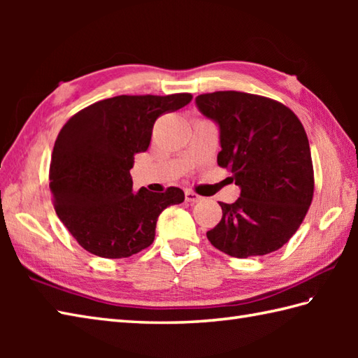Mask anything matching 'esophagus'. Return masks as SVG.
I'll return each mask as SVG.
<instances>
[{"mask_svg":"<svg viewBox=\"0 0 358 358\" xmlns=\"http://www.w3.org/2000/svg\"><path fill=\"white\" fill-rule=\"evenodd\" d=\"M185 196H186V201H187V203H191V204L201 201V196H200V195H196V194H195V192H192V191H186V192H185Z\"/></svg>","mask_w":358,"mask_h":358,"instance_id":"1","label":"esophagus"}]
</instances>
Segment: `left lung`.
<instances>
[{"label": "left lung", "instance_id": "left-lung-1", "mask_svg": "<svg viewBox=\"0 0 358 358\" xmlns=\"http://www.w3.org/2000/svg\"><path fill=\"white\" fill-rule=\"evenodd\" d=\"M195 104L218 126V166L240 187L237 201L220 203L222 222L208 231V240L235 258L280 249L300 227L314 195L305 127L291 109L260 95L224 90L199 95Z\"/></svg>", "mask_w": 358, "mask_h": 358}]
</instances>
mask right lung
<instances>
[{
  "instance_id": "right-lung-1",
  "label": "right lung",
  "mask_w": 358,
  "mask_h": 358,
  "mask_svg": "<svg viewBox=\"0 0 358 358\" xmlns=\"http://www.w3.org/2000/svg\"><path fill=\"white\" fill-rule=\"evenodd\" d=\"M191 94L120 95L73 115L58 134L49 187L55 210L90 254L124 258L154 243L159 214L185 201L180 187L134 191V157L146 152L155 120L191 103Z\"/></svg>"
}]
</instances>
